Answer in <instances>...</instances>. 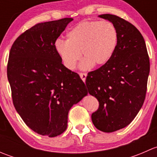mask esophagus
<instances>
[{
  "label": "esophagus",
  "mask_w": 157,
  "mask_h": 157,
  "mask_svg": "<svg viewBox=\"0 0 157 157\" xmlns=\"http://www.w3.org/2000/svg\"><path fill=\"white\" fill-rule=\"evenodd\" d=\"M86 76H87V74H84V73H80V78L82 79V80H83V82L86 81Z\"/></svg>",
  "instance_id": "34e87169"
}]
</instances>
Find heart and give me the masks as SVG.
<instances>
[{
    "mask_svg": "<svg viewBox=\"0 0 157 157\" xmlns=\"http://www.w3.org/2000/svg\"><path fill=\"white\" fill-rule=\"evenodd\" d=\"M67 40L58 39L55 42V50L64 67L69 70L80 64L83 71L95 65H103L111 59L116 48L118 32L113 23L107 20L83 21L67 33Z\"/></svg>",
    "mask_w": 157,
    "mask_h": 157,
    "instance_id": "b5f03b06",
    "label": "heart"
}]
</instances>
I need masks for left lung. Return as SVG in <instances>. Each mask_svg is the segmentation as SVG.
<instances>
[{"label":"left lung","mask_w":157,"mask_h":157,"mask_svg":"<svg viewBox=\"0 0 157 157\" xmlns=\"http://www.w3.org/2000/svg\"><path fill=\"white\" fill-rule=\"evenodd\" d=\"M99 17L109 20L118 32V42L106 64L88 74L86 86L99 102L92 121L97 129L111 133L125 128L143 105L150 74L146 44L139 30L112 14Z\"/></svg>","instance_id":"left-lung-1"}]
</instances>
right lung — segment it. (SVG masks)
Instances as JSON below:
<instances>
[{"instance_id":"1","label":"right lung","mask_w":157,"mask_h":157,"mask_svg":"<svg viewBox=\"0 0 157 157\" xmlns=\"http://www.w3.org/2000/svg\"><path fill=\"white\" fill-rule=\"evenodd\" d=\"M72 18L38 23L13 44L7 64L14 107L26 125L50 137L67 127L71 107L87 95L77 73L64 67L55 42Z\"/></svg>"}]
</instances>
